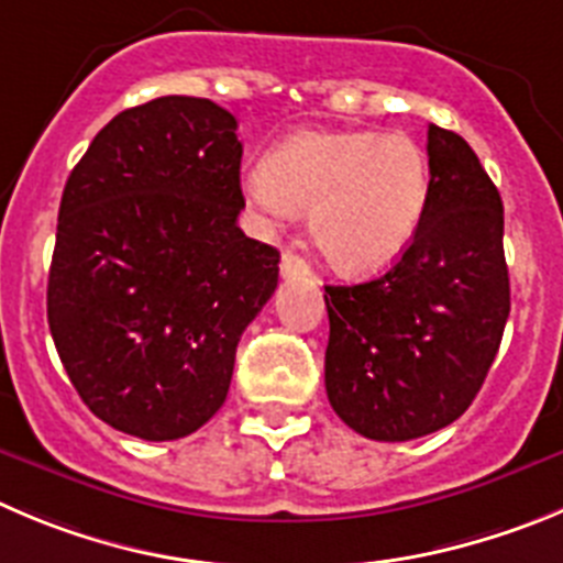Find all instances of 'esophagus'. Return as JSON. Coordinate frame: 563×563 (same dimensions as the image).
<instances>
[{"mask_svg":"<svg viewBox=\"0 0 563 563\" xmlns=\"http://www.w3.org/2000/svg\"><path fill=\"white\" fill-rule=\"evenodd\" d=\"M280 275L286 280H294V277H311V266H308L306 257H299L294 250H286L280 255Z\"/></svg>","mask_w":563,"mask_h":563,"instance_id":"1","label":"esophagus"}]
</instances>
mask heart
<instances>
[{"label": "heart", "instance_id": "1", "mask_svg": "<svg viewBox=\"0 0 563 563\" xmlns=\"http://www.w3.org/2000/svg\"><path fill=\"white\" fill-rule=\"evenodd\" d=\"M244 194L272 219L311 210L317 250L344 275H375L406 252L430 199V161L408 133L306 130L269 152Z\"/></svg>", "mask_w": 563, "mask_h": 563}]
</instances>
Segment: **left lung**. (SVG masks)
Listing matches in <instances>:
<instances>
[{
	"mask_svg": "<svg viewBox=\"0 0 563 563\" xmlns=\"http://www.w3.org/2000/svg\"><path fill=\"white\" fill-rule=\"evenodd\" d=\"M430 199L386 275L324 286V388L355 433L408 441L472 406L511 311L503 199L472 146L428 128Z\"/></svg>",
	"mask_w": 563,
	"mask_h": 563,
	"instance_id": "left-lung-1",
	"label": "left lung"
}]
</instances>
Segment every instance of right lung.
<instances>
[{
	"label": "right lung",
	"instance_id": "add662e5",
	"mask_svg": "<svg viewBox=\"0 0 563 563\" xmlns=\"http://www.w3.org/2000/svg\"><path fill=\"white\" fill-rule=\"evenodd\" d=\"M235 130L210 99L157 97L113 115L63 188L46 319L82 402L122 433L202 428L277 288L280 252L235 224Z\"/></svg>",
	"mask_w": 563,
	"mask_h": 563
}]
</instances>
